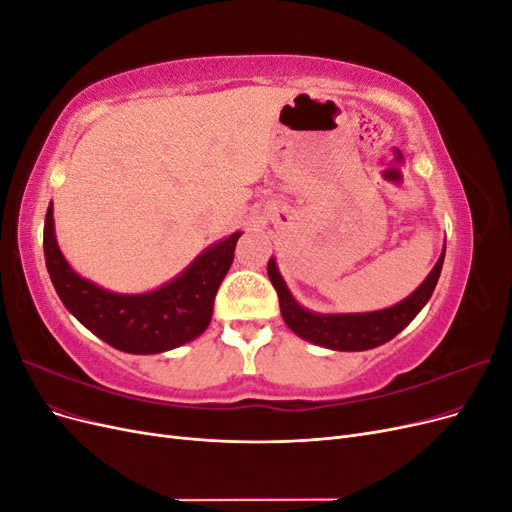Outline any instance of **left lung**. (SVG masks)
<instances>
[{
	"mask_svg": "<svg viewBox=\"0 0 512 512\" xmlns=\"http://www.w3.org/2000/svg\"><path fill=\"white\" fill-rule=\"evenodd\" d=\"M444 250L436 262V267L425 277V282L418 286L410 297L399 301L393 307L380 309V312H367V314H316L309 309L301 307L290 294L284 277L277 271L275 258L269 260L267 273L273 288L277 290V299H280L282 318L288 324L292 333L307 339V342L331 348V350H344V352H359L369 350L389 342L399 331H404L408 324L421 312L425 303L431 299L433 288L440 280V271L444 265Z\"/></svg>",
	"mask_w": 512,
	"mask_h": 512,
	"instance_id": "left-lung-1",
	"label": "left lung"
}]
</instances>
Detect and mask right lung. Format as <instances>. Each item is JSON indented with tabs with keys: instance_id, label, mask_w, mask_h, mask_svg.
Instances as JSON below:
<instances>
[{
	"instance_id": "1",
	"label": "right lung",
	"mask_w": 512,
	"mask_h": 512,
	"mask_svg": "<svg viewBox=\"0 0 512 512\" xmlns=\"http://www.w3.org/2000/svg\"><path fill=\"white\" fill-rule=\"evenodd\" d=\"M241 232L207 247L173 282L143 294H119L83 280L59 252L53 203L44 218V260L61 303L108 346L130 354L173 350L205 333L213 301L228 273Z\"/></svg>"
}]
</instances>
